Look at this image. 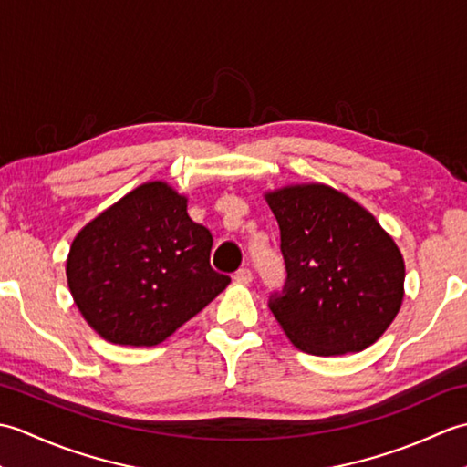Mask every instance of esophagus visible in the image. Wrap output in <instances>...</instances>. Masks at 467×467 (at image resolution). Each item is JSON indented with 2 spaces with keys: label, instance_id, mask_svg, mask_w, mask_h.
<instances>
[{
  "label": "esophagus",
  "instance_id": "34e87169",
  "mask_svg": "<svg viewBox=\"0 0 467 467\" xmlns=\"http://www.w3.org/2000/svg\"><path fill=\"white\" fill-rule=\"evenodd\" d=\"M234 281L243 283V285H249L253 281V271L251 269H239L234 273Z\"/></svg>",
  "mask_w": 467,
  "mask_h": 467
}]
</instances>
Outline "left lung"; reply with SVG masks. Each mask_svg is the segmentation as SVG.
<instances>
[{"instance_id":"1","label":"left lung","mask_w":467,"mask_h":467,"mask_svg":"<svg viewBox=\"0 0 467 467\" xmlns=\"http://www.w3.org/2000/svg\"><path fill=\"white\" fill-rule=\"evenodd\" d=\"M281 228L286 281L269 309L286 337L311 355L373 345L403 301L405 265L371 213L325 184L266 194Z\"/></svg>"}]
</instances>
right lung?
I'll return each mask as SVG.
<instances>
[{"mask_svg": "<svg viewBox=\"0 0 467 467\" xmlns=\"http://www.w3.org/2000/svg\"><path fill=\"white\" fill-rule=\"evenodd\" d=\"M213 234L166 182L128 192L72 243L66 275L78 309L116 345L152 347L202 311L231 276L211 266Z\"/></svg>", "mask_w": 467, "mask_h": 467, "instance_id": "1", "label": "right lung"}]
</instances>
